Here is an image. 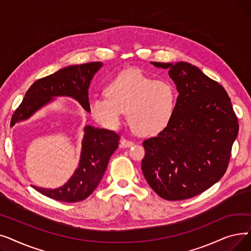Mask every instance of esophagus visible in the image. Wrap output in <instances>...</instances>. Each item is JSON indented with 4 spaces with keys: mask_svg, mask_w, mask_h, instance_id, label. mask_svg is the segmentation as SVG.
I'll list each match as a JSON object with an SVG mask.
<instances>
[{
    "mask_svg": "<svg viewBox=\"0 0 251 251\" xmlns=\"http://www.w3.org/2000/svg\"><path fill=\"white\" fill-rule=\"evenodd\" d=\"M134 144L133 141H131L129 139H126V138H122L121 141H120V147L121 148H131Z\"/></svg>",
    "mask_w": 251,
    "mask_h": 251,
    "instance_id": "esophagus-1",
    "label": "esophagus"
}]
</instances>
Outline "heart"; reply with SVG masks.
<instances>
[{
	"mask_svg": "<svg viewBox=\"0 0 251 251\" xmlns=\"http://www.w3.org/2000/svg\"><path fill=\"white\" fill-rule=\"evenodd\" d=\"M104 96L92 98L89 113L103 128L115 130L123 112L130 127L144 136L155 135L172 121L177 107L173 84L154 80L140 70H127L107 83Z\"/></svg>",
	"mask_w": 251,
	"mask_h": 251,
	"instance_id": "1",
	"label": "heart"
}]
</instances>
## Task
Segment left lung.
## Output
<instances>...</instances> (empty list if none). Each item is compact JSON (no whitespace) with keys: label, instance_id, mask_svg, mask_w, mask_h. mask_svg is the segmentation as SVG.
Masks as SVG:
<instances>
[{"label":"left lung","instance_id":"left-lung-1","mask_svg":"<svg viewBox=\"0 0 251 251\" xmlns=\"http://www.w3.org/2000/svg\"><path fill=\"white\" fill-rule=\"evenodd\" d=\"M151 64L169 69L179 96L172 121L142 143V173L162 199L187 200L226 173L238 120L227 91L201 69L186 62Z\"/></svg>","mask_w":251,"mask_h":251}]
</instances>
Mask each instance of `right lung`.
Masks as SVG:
<instances>
[{
    "instance_id": "right-lung-1",
    "label": "right lung",
    "mask_w": 251,
    "mask_h": 251,
    "mask_svg": "<svg viewBox=\"0 0 251 251\" xmlns=\"http://www.w3.org/2000/svg\"><path fill=\"white\" fill-rule=\"evenodd\" d=\"M101 66V62L68 66L38 79L26 91L22 102L12 116L11 125L28 119L55 97L73 98L89 112L88 87ZM119 139L120 136L114 131L86 126L80 161L70 180L57 189L32 187L59 201L77 202L87 199L100 182L111 155L118 149Z\"/></svg>"
}]
</instances>
